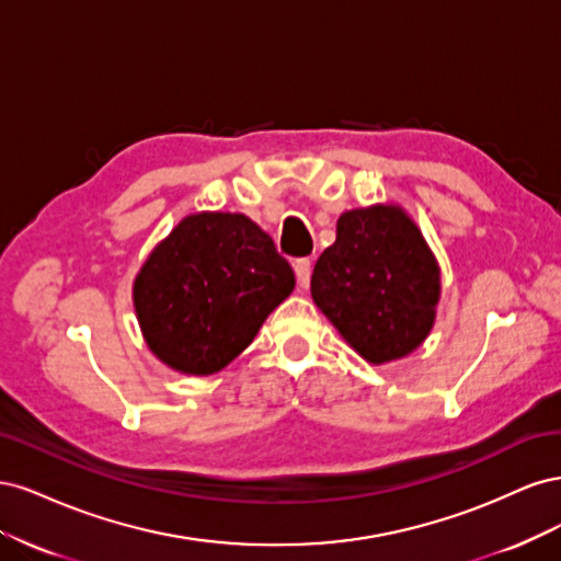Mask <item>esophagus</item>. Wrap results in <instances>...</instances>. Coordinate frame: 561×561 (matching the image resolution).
Wrapping results in <instances>:
<instances>
[{"label": "esophagus", "mask_w": 561, "mask_h": 561, "mask_svg": "<svg viewBox=\"0 0 561 561\" xmlns=\"http://www.w3.org/2000/svg\"><path fill=\"white\" fill-rule=\"evenodd\" d=\"M295 274H297L299 287H304V290H307L309 283H311V260H307V257L297 260L295 262Z\"/></svg>", "instance_id": "obj_1"}]
</instances>
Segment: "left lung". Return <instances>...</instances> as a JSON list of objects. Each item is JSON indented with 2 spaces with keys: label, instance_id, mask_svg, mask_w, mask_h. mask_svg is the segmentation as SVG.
I'll use <instances>...</instances> for the list:
<instances>
[{
  "label": "left lung",
  "instance_id": "obj_1",
  "mask_svg": "<svg viewBox=\"0 0 561 561\" xmlns=\"http://www.w3.org/2000/svg\"><path fill=\"white\" fill-rule=\"evenodd\" d=\"M311 297L365 360L383 365L433 330L439 268L402 208H358L336 219V241L313 266Z\"/></svg>",
  "mask_w": 561,
  "mask_h": 561
}]
</instances>
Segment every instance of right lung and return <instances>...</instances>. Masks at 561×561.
I'll return each mask as SVG.
<instances>
[{
    "mask_svg": "<svg viewBox=\"0 0 561 561\" xmlns=\"http://www.w3.org/2000/svg\"><path fill=\"white\" fill-rule=\"evenodd\" d=\"M293 290V266L252 219L196 213L149 254L133 301L151 353L206 377L243 353Z\"/></svg>",
    "mask_w": 561,
    "mask_h": 561,
    "instance_id": "1",
    "label": "right lung"
}]
</instances>
